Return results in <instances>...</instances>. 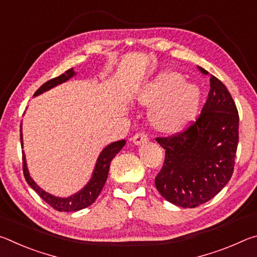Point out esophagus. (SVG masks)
<instances>
[{"label": "esophagus", "mask_w": 257, "mask_h": 257, "mask_svg": "<svg viewBox=\"0 0 257 257\" xmlns=\"http://www.w3.org/2000/svg\"><path fill=\"white\" fill-rule=\"evenodd\" d=\"M147 141H149V137H147V135L145 133H138L133 137V142L136 145L144 144Z\"/></svg>", "instance_id": "1"}]
</instances>
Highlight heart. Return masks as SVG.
I'll list each match as a JSON object with an SVG mask.
<instances>
[{
	"label": "heart",
	"mask_w": 257,
	"mask_h": 257,
	"mask_svg": "<svg viewBox=\"0 0 257 257\" xmlns=\"http://www.w3.org/2000/svg\"><path fill=\"white\" fill-rule=\"evenodd\" d=\"M201 90L176 71H164L142 87L137 99L144 105H153L152 123L165 133L178 132L196 114Z\"/></svg>",
	"instance_id": "obj_1"
}]
</instances>
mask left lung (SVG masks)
<instances>
[{
  "mask_svg": "<svg viewBox=\"0 0 257 257\" xmlns=\"http://www.w3.org/2000/svg\"><path fill=\"white\" fill-rule=\"evenodd\" d=\"M203 75L208 72L198 67ZM210 92L201 114L185 130L155 141L165 150L155 177L162 197L181 207H196L220 193L232 176L239 139V115L222 82L210 77Z\"/></svg>",
  "mask_w": 257,
  "mask_h": 257,
  "instance_id": "1",
  "label": "left lung"
}]
</instances>
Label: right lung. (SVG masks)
<instances>
[{
  "mask_svg": "<svg viewBox=\"0 0 257 257\" xmlns=\"http://www.w3.org/2000/svg\"><path fill=\"white\" fill-rule=\"evenodd\" d=\"M73 75H76L75 71H73V69H69V70L62 73V75H60L59 77H55L53 79H50L49 81H46L45 84H43L40 88L35 92L34 96H37V95H40L42 93L46 92V90L53 88L55 86L62 84V82L70 79ZM20 141L23 143V135H21V132H20ZM124 144H125V141L122 139V141L114 142L108 146H106L105 149L102 151L101 155L98 156L97 163L93 172L92 179L89 180L88 184H87L84 188L79 191V193L72 195L70 197H67V198L55 197L53 195H51L43 189H41L40 187L35 184V181L29 176V172L27 170V164H26L25 154L23 152V170H24L25 179L28 182V185L32 187V188L36 191L38 195H40L41 198L44 199L49 205L55 208L56 211L75 212V211L82 210V208L89 206L90 204H93L95 201H96L98 195L101 194L103 187L105 185V181L107 179L108 169H110L111 161L116 154L119 153L120 150L124 146Z\"/></svg>",
  "mask_w": 257,
  "mask_h": 257,
  "instance_id": "add662e5",
  "label": "right lung"
}]
</instances>
